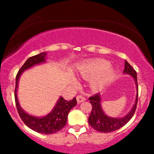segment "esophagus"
<instances>
[{"mask_svg":"<svg viewBox=\"0 0 154 154\" xmlns=\"http://www.w3.org/2000/svg\"><path fill=\"white\" fill-rule=\"evenodd\" d=\"M85 100H86V98H85L84 97H83V96H81V95L77 96V101L78 103H82V102L85 101Z\"/></svg>","mask_w":154,"mask_h":154,"instance_id":"34e87169","label":"esophagus"}]
</instances>
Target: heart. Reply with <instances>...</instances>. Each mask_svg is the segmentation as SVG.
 Wrapping results in <instances>:
<instances>
[{"mask_svg": "<svg viewBox=\"0 0 154 154\" xmlns=\"http://www.w3.org/2000/svg\"><path fill=\"white\" fill-rule=\"evenodd\" d=\"M109 66V63L106 60H92L83 64L78 71V74L85 79L94 77L91 81V86L94 88H101L115 75V70ZM72 82L74 84H77L74 79Z\"/></svg>", "mask_w": 154, "mask_h": 154, "instance_id": "obj_1", "label": "heart"}]
</instances>
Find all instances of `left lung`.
Returning <instances> with one entry per match:
<instances>
[{
  "mask_svg": "<svg viewBox=\"0 0 154 154\" xmlns=\"http://www.w3.org/2000/svg\"><path fill=\"white\" fill-rule=\"evenodd\" d=\"M125 70H124L123 72L133 77V78L135 80L136 91H136V101H135L134 105L125 117L112 118L106 116L103 112V110L102 109L101 103H100L101 97H100V94L99 93L91 96L88 98L91 104V107H92L91 114L88 117V124L92 128H94L97 131L100 132V133H111V132L122 128L131 119L133 114L135 113V111H136L138 101L137 74L133 67L127 63V61H125Z\"/></svg>",
  "mask_w": 154,
  "mask_h": 154,
  "instance_id": "left-lung-1",
  "label": "left lung"
}]
</instances>
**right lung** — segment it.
Returning <instances> with one entry per match:
<instances>
[{
	"mask_svg": "<svg viewBox=\"0 0 154 154\" xmlns=\"http://www.w3.org/2000/svg\"><path fill=\"white\" fill-rule=\"evenodd\" d=\"M46 55L47 53L42 52L38 55L29 57L24 63L22 67L20 68L15 77V100L19 116L29 128L42 134H52L60 131L66 126L68 112L73 107L77 105V100L75 97L68 101L65 100L63 97H60L51 112L43 117H36L29 115L28 113L24 112V109H22L20 106L17 96L18 81L21 74L26 70L32 68V66L45 63Z\"/></svg>",
	"mask_w": 154,
	"mask_h": 154,
	"instance_id": "obj_1",
	"label": "right lung"
}]
</instances>
